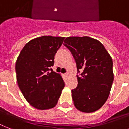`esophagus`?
I'll use <instances>...</instances> for the list:
<instances>
[{"instance_id": "1", "label": "esophagus", "mask_w": 129, "mask_h": 129, "mask_svg": "<svg viewBox=\"0 0 129 129\" xmlns=\"http://www.w3.org/2000/svg\"><path fill=\"white\" fill-rule=\"evenodd\" d=\"M64 75L66 76V77H68V75H69V74L68 73H66V74H65Z\"/></svg>"}]
</instances>
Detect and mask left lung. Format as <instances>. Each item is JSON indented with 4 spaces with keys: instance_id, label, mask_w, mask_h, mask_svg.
<instances>
[{
    "instance_id": "8db88e82",
    "label": "left lung",
    "mask_w": 129,
    "mask_h": 129,
    "mask_svg": "<svg viewBox=\"0 0 129 129\" xmlns=\"http://www.w3.org/2000/svg\"><path fill=\"white\" fill-rule=\"evenodd\" d=\"M77 65L78 85L72 90L75 108L84 113L99 109L108 99L114 79L113 60L99 40L88 36H70L64 40Z\"/></svg>"
}]
</instances>
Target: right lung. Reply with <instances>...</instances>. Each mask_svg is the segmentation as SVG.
<instances>
[{"mask_svg":"<svg viewBox=\"0 0 129 129\" xmlns=\"http://www.w3.org/2000/svg\"><path fill=\"white\" fill-rule=\"evenodd\" d=\"M64 37L43 36L29 41L16 62L18 87L26 101L39 110L56 105L65 86L59 74L50 67Z\"/></svg>","mask_w":129,"mask_h":129,"instance_id":"obj_1","label":"right lung"}]
</instances>
